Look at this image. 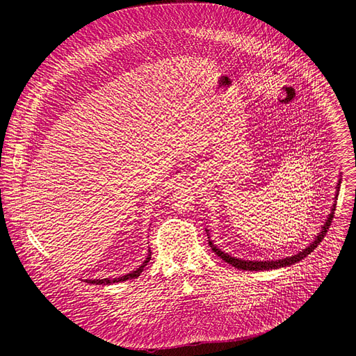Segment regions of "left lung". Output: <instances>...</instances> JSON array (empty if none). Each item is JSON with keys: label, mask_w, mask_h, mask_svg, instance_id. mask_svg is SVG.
<instances>
[{"label": "left lung", "mask_w": 356, "mask_h": 356, "mask_svg": "<svg viewBox=\"0 0 356 356\" xmlns=\"http://www.w3.org/2000/svg\"><path fill=\"white\" fill-rule=\"evenodd\" d=\"M339 187H341V175H339V180L337 183V187H335V197H334V204L331 207V213L328 214L325 222L323 224L320 232L316 235V238L310 242V245H307L304 249L293 253L291 257H286V258H282V259H269V261H245V259H241V258H236V257H232L229 255V253L221 250L217 245H214V242L210 239V229L206 228V232L209 235V243L211 246V249L217 253V255L225 261L227 264L232 265L234 268L236 269H241V270H250V272H259V270H272V269H279V268H286V266H291L297 262H300L301 259L306 258L307 255H310V253L318 246V243L321 242V239L325 236L331 222H332V218H334V211H335V202L338 200V191H339Z\"/></svg>", "instance_id": "8db88e82"}]
</instances>
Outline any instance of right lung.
Here are the masks:
<instances>
[{"mask_svg": "<svg viewBox=\"0 0 356 356\" xmlns=\"http://www.w3.org/2000/svg\"><path fill=\"white\" fill-rule=\"evenodd\" d=\"M150 249H147V257L146 259L142 262V265L139 268H136L135 270H132L131 273L128 275H124V276H118V277H114V279H110V277H106V279H86L87 283H91V284H113V283H120V282H125V280H129V279H136L142 272H143V268L147 265V262L150 261Z\"/></svg>", "mask_w": 356, "mask_h": 356, "instance_id": "add662e5", "label": "right lung"}]
</instances>
